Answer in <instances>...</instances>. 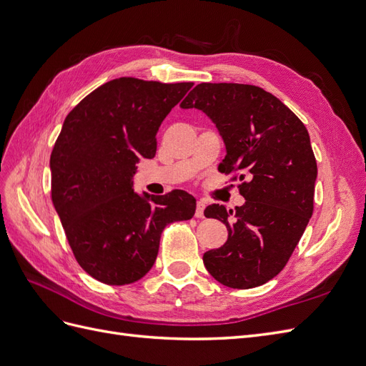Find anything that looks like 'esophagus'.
I'll return each mask as SVG.
<instances>
[{"label": "esophagus", "instance_id": "34e87169", "mask_svg": "<svg viewBox=\"0 0 366 366\" xmlns=\"http://www.w3.org/2000/svg\"><path fill=\"white\" fill-rule=\"evenodd\" d=\"M204 209H206V202H203V200L197 202V207H195V217H197V218H204Z\"/></svg>", "mask_w": 366, "mask_h": 366}]
</instances>
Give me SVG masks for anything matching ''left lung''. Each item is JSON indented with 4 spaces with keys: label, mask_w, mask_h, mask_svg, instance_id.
I'll use <instances>...</instances> for the list:
<instances>
[{
    "label": "left lung",
    "mask_w": 366,
    "mask_h": 366,
    "mask_svg": "<svg viewBox=\"0 0 366 366\" xmlns=\"http://www.w3.org/2000/svg\"><path fill=\"white\" fill-rule=\"evenodd\" d=\"M182 108H198L226 143L218 171L241 180L246 203L204 209L229 232L203 254L214 278L230 289H253L289 262L313 215L317 164L305 125L278 97L249 84H198ZM247 176L249 181L244 179Z\"/></svg>",
    "instance_id": "8db88e82"
}]
</instances>
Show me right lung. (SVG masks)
Wrapping results in <instances>:
<instances>
[{
	"label": "right lung",
	"mask_w": 366,
	"mask_h": 366,
	"mask_svg": "<svg viewBox=\"0 0 366 366\" xmlns=\"http://www.w3.org/2000/svg\"><path fill=\"white\" fill-rule=\"evenodd\" d=\"M192 85L119 77L64 120L50 156L51 202L76 261L97 281L143 278L163 229L195 214V198L184 191L140 197L132 189L136 164L156 156L159 127Z\"/></svg>",
	"instance_id": "right-lung-1"
}]
</instances>
